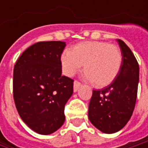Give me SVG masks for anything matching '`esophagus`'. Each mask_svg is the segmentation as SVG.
<instances>
[{"mask_svg":"<svg viewBox=\"0 0 148 148\" xmlns=\"http://www.w3.org/2000/svg\"><path fill=\"white\" fill-rule=\"evenodd\" d=\"M81 86V83L79 82V81H78V80H74V92H77L78 91V89H79V87Z\"/></svg>","mask_w":148,"mask_h":148,"instance_id":"34e87169","label":"esophagus"}]
</instances>
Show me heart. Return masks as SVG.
I'll return each mask as SVG.
<instances>
[{
    "label": "heart",
    "mask_w": 148,
    "mask_h": 148,
    "mask_svg": "<svg viewBox=\"0 0 148 148\" xmlns=\"http://www.w3.org/2000/svg\"><path fill=\"white\" fill-rule=\"evenodd\" d=\"M63 70L69 76L79 71L83 64L86 77L92 85L104 86L118 75L123 54L118 46L101 41H86L66 49L62 55Z\"/></svg>",
    "instance_id": "heart-1"
}]
</instances>
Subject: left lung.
<instances>
[{
	"mask_svg": "<svg viewBox=\"0 0 148 148\" xmlns=\"http://www.w3.org/2000/svg\"><path fill=\"white\" fill-rule=\"evenodd\" d=\"M117 41L123 54L121 70L110 85L102 90H93L88 108L90 122L106 134L116 133L127 124L138 91V62L127 45L121 39Z\"/></svg>",
	"mask_w": 148,
	"mask_h": 148,
	"instance_id": "left-lung-1",
	"label": "left lung"
}]
</instances>
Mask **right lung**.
<instances>
[{"label": "right lung", "instance_id": "add662e5", "mask_svg": "<svg viewBox=\"0 0 148 148\" xmlns=\"http://www.w3.org/2000/svg\"><path fill=\"white\" fill-rule=\"evenodd\" d=\"M65 42H38L27 48L14 69L13 91L18 113L33 131L49 134L65 121L64 108L74 79L62 75Z\"/></svg>", "mask_w": 148, "mask_h": 148}]
</instances>
